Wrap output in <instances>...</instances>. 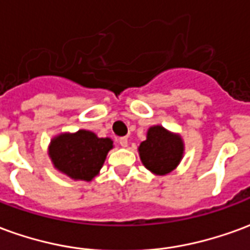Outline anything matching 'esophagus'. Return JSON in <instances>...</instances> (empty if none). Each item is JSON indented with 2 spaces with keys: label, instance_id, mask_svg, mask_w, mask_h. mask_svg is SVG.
Segmentation results:
<instances>
[{
  "label": "esophagus",
  "instance_id": "1",
  "mask_svg": "<svg viewBox=\"0 0 250 250\" xmlns=\"http://www.w3.org/2000/svg\"><path fill=\"white\" fill-rule=\"evenodd\" d=\"M119 145L122 147H127V145H128V141H127V138H120Z\"/></svg>",
  "mask_w": 250,
  "mask_h": 250
}]
</instances>
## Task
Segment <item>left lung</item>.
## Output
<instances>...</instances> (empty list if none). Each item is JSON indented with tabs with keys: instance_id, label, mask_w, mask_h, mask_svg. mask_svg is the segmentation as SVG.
<instances>
[{
	"instance_id": "obj_1",
	"label": "left lung",
	"mask_w": 250,
	"mask_h": 250,
	"mask_svg": "<svg viewBox=\"0 0 250 250\" xmlns=\"http://www.w3.org/2000/svg\"><path fill=\"white\" fill-rule=\"evenodd\" d=\"M143 166L155 175H166L178 167L185 154L182 136L163 125H151L147 130L146 141L138 147Z\"/></svg>"
}]
</instances>
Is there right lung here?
Instances as JSON below:
<instances>
[{"instance_id": "1", "label": "right lung", "mask_w": 250, "mask_h": 250, "mask_svg": "<svg viewBox=\"0 0 250 250\" xmlns=\"http://www.w3.org/2000/svg\"><path fill=\"white\" fill-rule=\"evenodd\" d=\"M114 141L99 138L95 132L79 130L52 138L48 155L53 167L73 181H92L103 167Z\"/></svg>"}]
</instances>
